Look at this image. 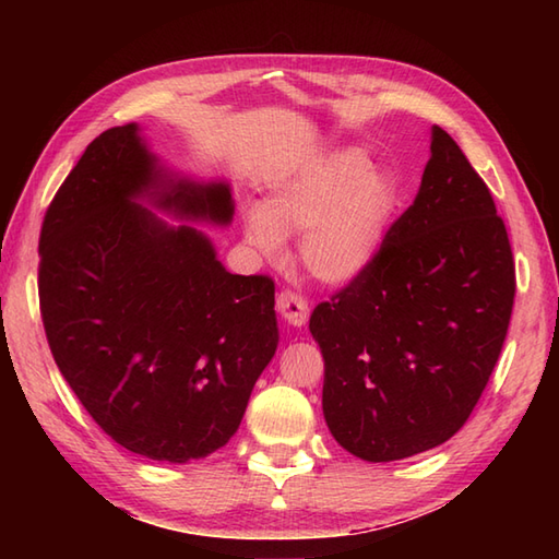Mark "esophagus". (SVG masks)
<instances>
[{"label": "esophagus", "instance_id": "34e87169", "mask_svg": "<svg viewBox=\"0 0 559 559\" xmlns=\"http://www.w3.org/2000/svg\"><path fill=\"white\" fill-rule=\"evenodd\" d=\"M276 310L293 326H302L307 322V317H310V307H307L305 295L298 293V290H293V288H283L278 293Z\"/></svg>", "mask_w": 559, "mask_h": 559}]
</instances>
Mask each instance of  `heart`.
<instances>
[{
    "instance_id": "b5f03b06",
    "label": "heart",
    "mask_w": 559,
    "mask_h": 559,
    "mask_svg": "<svg viewBox=\"0 0 559 559\" xmlns=\"http://www.w3.org/2000/svg\"><path fill=\"white\" fill-rule=\"evenodd\" d=\"M396 209V185L358 151H334L283 180L247 233L276 254L283 237H300V261L312 276L346 283L370 266Z\"/></svg>"
}]
</instances>
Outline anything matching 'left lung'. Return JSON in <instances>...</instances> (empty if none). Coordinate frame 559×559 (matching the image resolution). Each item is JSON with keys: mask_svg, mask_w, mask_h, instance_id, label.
<instances>
[{"mask_svg": "<svg viewBox=\"0 0 559 559\" xmlns=\"http://www.w3.org/2000/svg\"><path fill=\"white\" fill-rule=\"evenodd\" d=\"M413 204L370 266L319 302L324 418L365 461L454 437L488 386L512 319L516 271L483 177L442 127Z\"/></svg>", "mask_w": 559, "mask_h": 559, "instance_id": "1", "label": "left lung"}]
</instances>
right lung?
I'll list each match as a JSON object with an SVG mask.
<instances>
[{
  "instance_id": "1",
  "label": "right lung",
  "mask_w": 559,
  "mask_h": 559,
  "mask_svg": "<svg viewBox=\"0 0 559 559\" xmlns=\"http://www.w3.org/2000/svg\"><path fill=\"white\" fill-rule=\"evenodd\" d=\"M185 218L228 223L225 185L173 182L136 124L93 139L45 211L38 295L52 358L117 444L185 463L235 435L278 346L273 278L225 271Z\"/></svg>"
}]
</instances>
